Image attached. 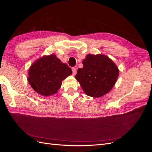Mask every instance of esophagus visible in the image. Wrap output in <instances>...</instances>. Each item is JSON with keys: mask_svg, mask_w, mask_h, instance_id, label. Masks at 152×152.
Segmentation results:
<instances>
[{"mask_svg": "<svg viewBox=\"0 0 152 152\" xmlns=\"http://www.w3.org/2000/svg\"><path fill=\"white\" fill-rule=\"evenodd\" d=\"M72 70L73 75H75L76 73H77V68H72Z\"/></svg>", "mask_w": 152, "mask_h": 152, "instance_id": "1", "label": "esophagus"}]
</instances>
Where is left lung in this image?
<instances>
[{
  "label": "left lung",
  "mask_w": 152,
  "mask_h": 152,
  "mask_svg": "<svg viewBox=\"0 0 152 152\" xmlns=\"http://www.w3.org/2000/svg\"><path fill=\"white\" fill-rule=\"evenodd\" d=\"M82 64L75 77L87 96L102 97L113 88L119 70L111 59L104 54H87Z\"/></svg>",
  "instance_id": "obj_1"
}]
</instances>
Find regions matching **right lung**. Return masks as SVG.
I'll return each instance as SVG.
<instances>
[{"label":"right lung","mask_w":152,"mask_h":152,"mask_svg":"<svg viewBox=\"0 0 152 152\" xmlns=\"http://www.w3.org/2000/svg\"><path fill=\"white\" fill-rule=\"evenodd\" d=\"M72 71L55 54L38 59L30 66L28 81L34 90L44 96L56 94L61 82L72 75Z\"/></svg>","instance_id":"right-lung-1"}]
</instances>
